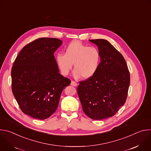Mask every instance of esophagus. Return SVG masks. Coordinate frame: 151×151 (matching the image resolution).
I'll use <instances>...</instances> for the list:
<instances>
[{
	"mask_svg": "<svg viewBox=\"0 0 151 151\" xmlns=\"http://www.w3.org/2000/svg\"><path fill=\"white\" fill-rule=\"evenodd\" d=\"M70 85H72V86H73V87H76V86L78 85V83H76L75 82L72 81H71V83H70Z\"/></svg>",
	"mask_w": 151,
	"mask_h": 151,
	"instance_id": "1",
	"label": "esophagus"
}]
</instances>
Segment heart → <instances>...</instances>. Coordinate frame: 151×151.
<instances>
[{
    "label": "heart",
    "mask_w": 151,
    "mask_h": 151,
    "mask_svg": "<svg viewBox=\"0 0 151 151\" xmlns=\"http://www.w3.org/2000/svg\"><path fill=\"white\" fill-rule=\"evenodd\" d=\"M101 55L94 47H88L80 41H73L64 49V54H58L55 61L61 74L67 76L72 70L76 78L88 79L97 72L100 63Z\"/></svg>",
    "instance_id": "obj_1"
}]
</instances>
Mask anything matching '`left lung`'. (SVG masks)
<instances>
[{
    "label": "left lung",
    "instance_id": "8db88e82",
    "mask_svg": "<svg viewBox=\"0 0 151 151\" xmlns=\"http://www.w3.org/2000/svg\"><path fill=\"white\" fill-rule=\"evenodd\" d=\"M89 40L100 51V66L92 78L79 82L77 92L83 112L93 119L102 120L115 115L124 104L130 73L122 54L107 40Z\"/></svg>",
    "mask_w": 151,
    "mask_h": 151
}]
</instances>
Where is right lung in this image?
<instances>
[{
  "instance_id": "right-lung-1",
  "label": "right lung",
  "mask_w": 151,
  "mask_h": 151,
  "mask_svg": "<svg viewBox=\"0 0 151 151\" xmlns=\"http://www.w3.org/2000/svg\"><path fill=\"white\" fill-rule=\"evenodd\" d=\"M63 42L42 37L26 45L11 70L12 93L23 112L45 119L56 111L61 94L70 80L61 75L54 55Z\"/></svg>"
}]
</instances>
